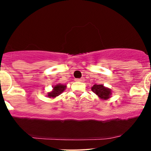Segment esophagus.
<instances>
[{"instance_id":"obj_1","label":"esophagus","mask_w":151,"mask_h":151,"mask_svg":"<svg viewBox=\"0 0 151 151\" xmlns=\"http://www.w3.org/2000/svg\"><path fill=\"white\" fill-rule=\"evenodd\" d=\"M76 81H84V78H81V79H76Z\"/></svg>"}]
</instances>
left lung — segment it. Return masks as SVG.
I'll use <instances>...</instances> for the list:
<instances>
[{"label":"left lung","instance_id":"obj_1","mask_svg":"<svg viewBox=\"0 0 151 151\" xmlns=\"http://www.w3.org/2000/svg\"><path fill=\"white\" fill-rule=\"evenodd\" d=\"M91 90L94 93L98 96V98L101 100H106L111 98L112 94V91L107 87L104 86L102 84H95L91 87Z\"/></svg>","mask_w":151,"mask_h":151}]
</instances>
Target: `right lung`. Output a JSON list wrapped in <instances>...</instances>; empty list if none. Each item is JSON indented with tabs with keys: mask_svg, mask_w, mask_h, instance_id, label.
Wrapping results in <instances>:
<instances>
[{
	"mask_svg": "<svg viewBox=\"0 0 151 151\" xmlns=\"http://www.w3.org/2000/svg\"><path fill=\"white\" fill-rule=\"evenodd\" d=\"M67 86L62 83H57L53 86L52 91L47 93V97L49 98H55L60 95L65 90Z\"/></svg>",
	"mask_w": 151,
	"mask_h": 151,
	"instance_id": "1",
	"label": "right lung"
}]
</instances>
